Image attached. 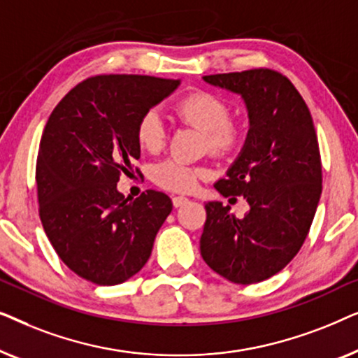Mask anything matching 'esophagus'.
Returning <instances> with one entry per match:
<instances>
[{"label":"esophagus","instance_id":"1","mask_svg":"<svg viewBox=\"0 0 358 358\" xmlns=\"http://www.w3.org/2000/svg\"><path fill=\"white\" fill-rule=\"evenodd\" d=\"M187 202H189L187 197H173V205H174L176 208L182 207V205L187 203Z\"/></svg>","mask_w":358,"mask_h":358}]
</instances>
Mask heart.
Returning <instances> with one entry per match:
<instances>
[{
  "label": "heart",
  "mask_w": 358,
  "mask_h": 358,
  "mask_svg": "<svg viewBox=\"0 0 358 358\" xmlns=\"http://www.w3.org/2000/svg\"><path fill=\"white\" fill-rule=\"evenodd\" d=\"M180 119L207 134L208 150L213 155H229L239 148L243 134L231 120V107L222 97L207 91H195L178 104ZM136 140L141 148L156 153L166 143V124L158 109H148L136 124ZM203 169L178 159H166L153 168V180L161 187L187 192L194 189Z\"/></svg>",
  "instance_id": "1"
}]
</instances>
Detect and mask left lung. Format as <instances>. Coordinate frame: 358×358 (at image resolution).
<instances>
[{
  "label": "left lung",
  "instance_id": "obj_1",
  "mask_svg": "<svg viewBox=\"0 0 358 358\" xmlns=\"http://www.w3.org/2000/svg\"><path fill=\"white\" fill-rule=\"evenodd\" d=\"M203 81L246 104V141L215 189L241 195L249 212L236 218L222 202L205 203L200 254L227 280L251 285L280 272L308 236L322 190L320 146L308 106L280 73L259 68Z\"/></svg>",
  "mask_w": 358,
  "mask_h": 358
}]
</instances>
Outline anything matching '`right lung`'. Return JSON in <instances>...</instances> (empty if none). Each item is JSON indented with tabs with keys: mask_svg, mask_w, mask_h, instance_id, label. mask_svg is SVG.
Instances as JSON below:
<instances>
[{
	"mask_svg": "<svg viewBox=\"0 0 358 358\" xmlns=\"http://www.w3.org/2000/svg\"><path fill=\"white\" fill-rule=\"evenodd\" d=\"M179 85L155 76H94L73 87L48 117L36 168L38 213L48 241L76 275L119 285L150 259L173 202L156 190L129 200L117 182L140 158V117Z\"/></svg>",
	"mask_w": 358,
	"mask_h": 358,
	"instance_id": "add662e5",
	"label": "right lung"
}]
</instances>
